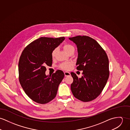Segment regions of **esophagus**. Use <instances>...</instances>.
<instances>
[{
    "mask_svg": "<svg viewBox=\"0 0 130 130\" xmlns=\"http://www.w3.org/2000/svg\"><path fill=\"white\" fill-rule=\"evenodd\" d=\"M64 75L65 77H67V76H70L71 75L70 73L68 72H64Z\"/></svg>",
    "mask_w": 130,
    "mask_h": 130,
    "instance_id": "34e87169",
    "label": "esophagus"
}]
</instances>
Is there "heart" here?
<instances>
[{
	"instance_id": "b5f03b06",
	"label": "heart",
	"mask_w": 130,
	"mask_h": 130,
	"mask_svg": "<svg viewBox=\"0 0 130 130\" xmlns=\"http://www.w3.org/2000/svg\"><path fill=\"white\" fill-rule=\"evenodd\" d=\"M63 47V49L65 50V51L66 53H67L68 54H69L71 52H73V51L74 52V51H75L74 47L70 44H64ZM57 48H55L52 50V51L51 52V57L53 59L55 58L56 53H57ZM72 64V63H71V62L63 63L60 65V68L62 69L65 70H68L70 69Z\"/></svg>"
}]
</instances>
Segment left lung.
<instances>
[{
    "label": "left lung",
    "instance_id": "1",
    "mask_svg": "<svg viewBox=\"0 0 130 130\" xmlns=\"http://www.w3.org/2000/svg\"><path fill=\"white\" fill-rule=\"evenodd\" d=\"M69 39L77 45V69L83 71L81 78L71 73L72 93L80 101H92L101 94L109 78L107 55L100 44L89 36L79 35Z\"/></svg>",
    "mask_w": 130,
    "mask_h": 130
}]
</instances>
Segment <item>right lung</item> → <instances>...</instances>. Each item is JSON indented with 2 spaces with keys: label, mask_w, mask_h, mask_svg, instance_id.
<instances>
[{
  "label": "right lung",
  "mask_w": 130,
  "mask_h": 130,
  "mask_svg": "<svg viewBox=\"0 0 130 130\" xmlns=\"http://www.w3.org/2000/svg\"><path fill=\"white\" fill-rule=\"evenodd\" d=\"M65 39L40 37L28 45L22 51L18 63L19 80L26 94L41 104L52 101L56 96L64 73L58 70L46 76V66L52 64L51 52Z\"/></svg>",
  "instance_id": "right-lung-1"
}]
</instances>
